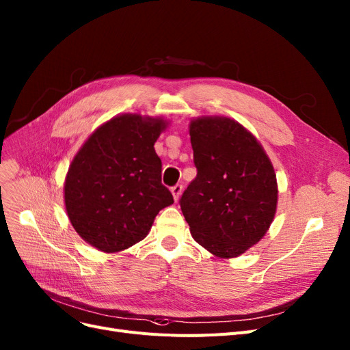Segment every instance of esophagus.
<instances>
[{"label":"esophagus","instance_id":"obj_1","mask_svg":"<svg viewBox=\"0 0 350 350\" xmlns=\"http://www.w3.org/2000/svg\"><path fill=\"white\" fill-rule=\"evenodd\" d=\"M171 192H172V196H174V200L178 201L179 197H180V192H183V185H180V184L174 185V187L171 188Z\"/></svg>","mask_w":350,"mask_h":350}]
</instances>
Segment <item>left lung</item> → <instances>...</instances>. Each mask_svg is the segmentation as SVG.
Masks as SVG:
<instances>
[{"instance_id":"8db88e82","label":"left lung","mask_w":350,"mask_h":350,"mask_svg":"<svg viewBox=\"0 0 350 350\" xmlns=\"http://www.w3.org/2000/svg\"><path fill=\"white\" fill-rule=\"evenodd\" d=\"M197 176L179 200L192 237L213 255L245 253L267 234L278 185L262 144L228 117L191 120Z\"/></svg>"}]
</instances>
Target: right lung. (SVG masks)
Here are the masks:
<instances>
[{"label": "right lung", "mask_w": 350, "mask_h": 350, "mask_svg": "<svg viewBox=\"0 0 350 350\" xmlns=\"http://www.w3.org/2000/svg\"><path fill=\"white\" fill-rule=\"evenodd\" d=\"M166 126L161 117L117 116L75 154L64 185L65 207L70 224L91 246L105 253L133 246L174 202L153 148Z\"/></svg>", "instance_id": "right-lung-1"}]
</instances>
